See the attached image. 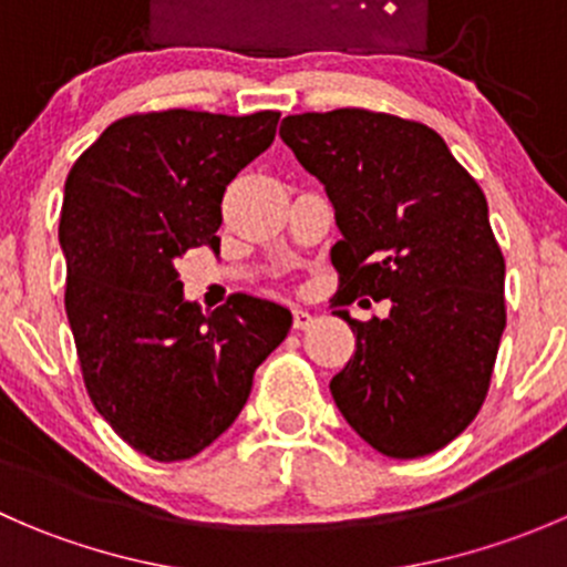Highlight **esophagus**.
Segmentation results:
<instances>
[{
	"mask_svg": "<svg viewBox=\"0 0 567 567\" xmlns=\"http://www.w3.org/2000/svg\"><path fill=\"white\" fill-rule=\"evenodd\" d=\"M310 323H312V312L296 307V310H293V329H307Z\"/></svg>",
	"mask_w": 567,
	"mask_h": 567,
	"instance_id": "34e87169",
	"label": "esophagus"
}]
</instances>
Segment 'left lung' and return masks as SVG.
Wrapping results in <instances>:
<instances>
[{
  "mask_svg": "<svg viewBox=\"0 0 567 567\" xmlns=\"http://www.w3.org/2000/svg\"><path fill=\"white\" fill-rule=\"evenodd\" d=\"M279 136L334 205L331 307L390 301L386 318L337 310L357 353L331 379V398L381 455L436 453L477 416L507 323L505 257L483 188L416 120L305 112L285 117Z\"/></svg>",
  "mask_w": 567,
  "mask_h": 567,
  "instance_id": "1",
  "label": "left lung"
}]
</instances>
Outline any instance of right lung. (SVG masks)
I'll return each mask as SVG.
<instances>
[{
  "label": "right lung",
  "instance_id": "add662e5",
  "mask_svg": "<svg viewBox=\"0 0 567 567\" xmlns=\"http://www.w3.org/2000/svg\"><path fill=\"white\" fill-rule=\"evenodd\" d=\"M279 112H136L76 158L60 244L65 312L90 400L153 461L194 458L241 414L290 312L238 293L214 312L183 301L177 257L219 249L221 197L277 134Z\"/></svg>",
  "mask_w": 567,
  "mask_h": 567
}]
</instances>
